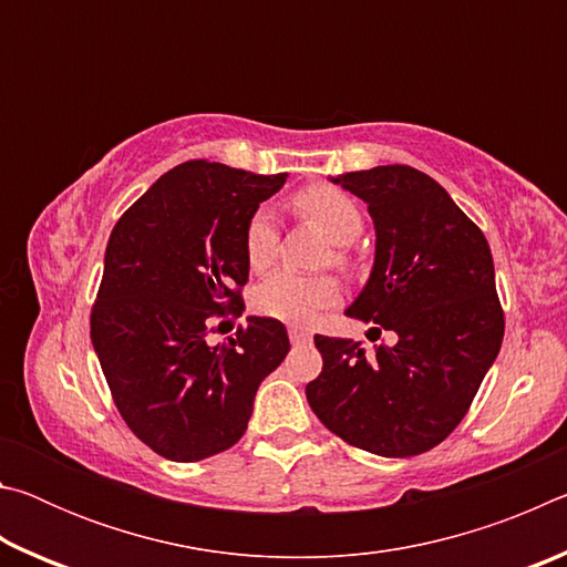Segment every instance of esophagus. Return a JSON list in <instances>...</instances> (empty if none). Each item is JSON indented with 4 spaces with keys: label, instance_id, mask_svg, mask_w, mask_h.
Returning a JSON list of instances; mask_svg holds the SVG:
<instances>
[{
    "label": "esophagus",
    "instance_id": "obj_1",
    "mask_svg": "<svg viewBox=\"0 0 567 567\" xmlns=\"http://www.w3.org/2000/svg\"><path fill=\"white\" fill-rule=\"evenodd\" d=\"M287 334H290V342H292V344H300V342H307V340L312 338L310 330H305V328H297V324H295V328L287 330Z\"/></svg>",
    "mask_w": 567,
    "mask_h": 567
}]
</instances>
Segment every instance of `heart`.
<instances>
[{
  "mask_svg": "<svg viewBox=\"0 0 567 567\" xmlns=\"http://www.w3.org/2000/svg\"><path fill=\"white\" fill-rule=\"evenodd\" d=\"M292 209L330 239L332 262L348 265L350 247L362 233V213L342 189L332 185H310L292 197ZM245 257L255 272L267 270L277 257L280 233L270 209H255L245 225ZM340 287L330 275L275 272L257 287L252 305L265 318L292 324L312 322L315 315L338 302Z\"/></svg>",
  "mask_w": 567,
  "mask_h": 567,
  "instance_id": "1",
  "label": "heart"
}]
</instances>
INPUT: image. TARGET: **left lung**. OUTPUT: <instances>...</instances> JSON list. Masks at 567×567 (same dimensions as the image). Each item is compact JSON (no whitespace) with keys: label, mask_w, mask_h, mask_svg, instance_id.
Returning a JSON list of instances; mask_svg holds the SVG:
<instances>
[{"label":"left lung","mask_w":567,"mask_h":567,"mask_svg":"<svg viewBox=\"0 0 567 567\" xmlns=\"http://www.w3.org/2000/svg\"><path fill=\"white\" fill-rule=\"evenodd\" d=\"M368 203L375 265L350 318L390 330L395 344L315 334L322 372L305 388L324 427L382 457L443 443L473 405L501 352L505 315L491 245L425 172L385 165L332 177Z\"/></svg>","instance_id":"1"}]
</instances>
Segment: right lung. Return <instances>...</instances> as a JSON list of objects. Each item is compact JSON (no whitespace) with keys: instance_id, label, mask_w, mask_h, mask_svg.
I'll list each match as a JSON object with an SVG mask.
<instances>
[{"instance_id":"1","label":"right lung","mask_w":567,"mask_h":567,"mask_svg":"<svg viewBox=\"0 0 567 567\" xmlns=\"http://www.w3.org/2000/svg\"><path fill=\"white\" fill-rule=\"evenodd\" d=\"M285 179L182 162L110 235L90 338L122 420L175 463L233 447L257 388L290 350L275 318H247L223 348L207 344L217 320L243 312L245 225Z\"/></svg>"}]
</instances>
